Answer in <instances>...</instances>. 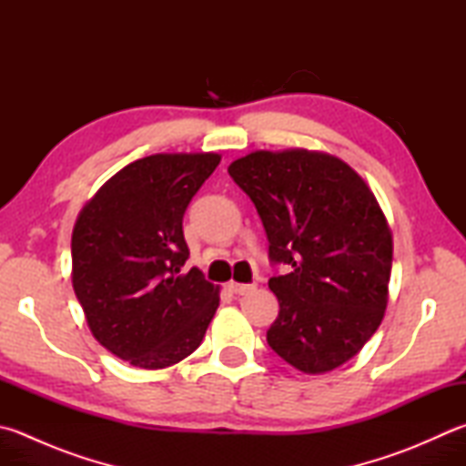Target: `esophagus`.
<instances>
[{
    "label": "esophagus",
    "instance_id": "esophagus-1",
    "mask_svg": "<svg viewBox=\"0 0 466 466\" xmlns=\"http://www.w3.org/2000/svg\"><path fill=\"white\" fill-rule=\"evenodd\" d=\"M253 288H256L253 284H237V282H229V289H231V292H233V294H239V296L249 294Z\"/></svg>",
    "mask_w": 466,
    "mask_h": 466
}]
</instances>
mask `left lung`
I'll return each mask as SVG.
<instances>
[{
    "label": "left lung",
    "mask_w": 466,
    "mask_h": 466,
    "mask_svg": "<svg viewBox=\"0 0 466 466\" xmlns=\"http://www.w3.org/2000/svg\"><path fill=\"white\" fill-rule=\"evenodd\" d=\"M229 174L268 235L279 312L268 345L304 373L349 361L380 329L391 274V231L365 180L335 156L253 152Z\"/></svg>",
    "instance_id": "obj_1"
}]
</instances>
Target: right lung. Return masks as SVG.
<instances>
[{
	"label": "right lung",
	"mask_w": 466,
	"mask_h": 466,
	"mask_svg": "<svg viewBox=\"0 0 466 466\" xmlns=\"http://www.w3.org/2000/svg\"><path fill=\"white\" fill-rule=\"evenodd\" d=\"M218 154H156L103 184L76 218L73 288L93 337L142 370L182 361L203 342L218 288L184 274L182 218Z\"/></svg>",
	"instance_id": "right-lung-1"
}]
</instances>
